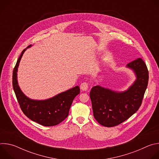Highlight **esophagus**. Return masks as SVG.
<instances>
[{
	"label": "esophagus",
	"mask_w": 159,
	"mask_h": 159,
	"mask_svg": "<svg viewBox=\"0 0 159 159\" xmlns=\"http://www.w3.org/2000/svg\"><path fill=\"white\" fill-rule=\"evenodd\" d=\"M89 88V84L86 82H84L80 84V89L82 90H87Z\"/></svg>",
	"instance_id": "esophagus-1"
}]
</instances>
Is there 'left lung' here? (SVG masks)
<instances>
[{
  "mask_svg": "<svg viewBox=\"0 0 159 159\" xmlns=\"http://www.w3.org/2000/svg\"><path fill=\"white\" fill-rule=\"evenodd\" d=\"M137 76L134 84L125 92L117 93L101 86H94L90 98L94 118L106 127L117 126L131 117L140 107L148 82V71L141 58L126 65Z\"/></svg>",
  "mask_w": 159,
  "mask_h": 159,
  "instance_id": "8db88e82",
  "label": "left lung"
}]
</instances>
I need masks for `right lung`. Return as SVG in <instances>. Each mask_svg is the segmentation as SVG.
<instances>
[{
    "label": "right lung",
    "mask_w": 159,
    "mask_h": 159,
    "mask_svg": "<svg viewBox=\"0 0 159 159\" xmlns=\"http://www.w3.org/2000/svg\"><path fill=\"white\" fill-rule=\"evenodd\" d=\"M30 47L31 45H29L27 48ZM26 50H23L19 56L12 74V86L20 107L28 118L39 125L45 126L57 125L69 115L74 99L80 93V88L75 86L47 100L29 99L22 93L17 80V68Z\"/></svg>",
    "instance_id": "obj_1"
}]
</instances>
